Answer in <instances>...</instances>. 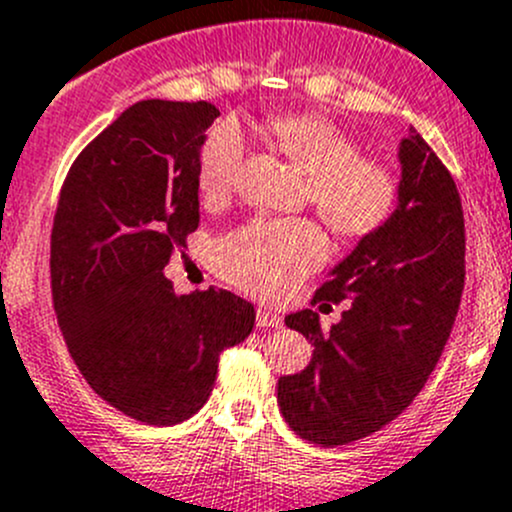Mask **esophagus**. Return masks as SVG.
<instances>
[{"label":"esophagus","mask_w":512,"mask_h":512,"mask_svg":"<svg viewBox=\"0 0 512 512\" xmlns=\"http://www.w3.org/2000/svg\"><path fill=\"white\" fill-rule=\"evenodd\" d=\"M257 327H282L280 312L270 310V307H257Z\"/></svg>","instance_id":"1"}]
</instances>
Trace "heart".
<instances>
[{
	"instance_id": "1",
	"label": "heart",
	"mask_w": 512,
	"mask_h": 512,
	"mask_svg": "<svg viewBox=\"0 0 512 512\" xmlns=\"http://www.w3.org/2000/svg\"><path fill=\"white\" fill-rule=\"evenodd\" d=\"M285 157L307 175L305 200L340 237L360 240L388 225L400 202L393 167L362 155L350 135L317 114H292L270 122ZM247 137L235 119H222L197 152V187L220 202L240 180ZM327 240L312 220H255L217 242V272L260 297H282L325 262Z\"/></svg>"
}]
</instances>
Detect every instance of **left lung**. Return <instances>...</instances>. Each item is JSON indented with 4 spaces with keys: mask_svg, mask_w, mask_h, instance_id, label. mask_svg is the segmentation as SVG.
Instances as JSON below:
<instances>
[{
    "mask_svg": "<svg viewBox=\"0 0 512 512\" xmlns=\"http://www.w3.org/2000/svg\"><path fill=\"white\" fill-rule=\"evenodd\" d=\"M400 205L390 222L315 292L350 307L322 330L317 312L285 317L315 345L310 365L277 380L282 418L302 440L335 448L398 418L438 365L465 285L458 187L415 130L400 142Z\"/></svg>",
    "mask_w": 512,
    "mask_h": 512,
    "instance_id": "8db88e82",
    "label": "left lung"
}]
</instances>
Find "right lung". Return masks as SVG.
<instances>
[{
  "mask_svg": "<svg viewBox=\"0 0 512 512\" xmlns=\"http://www.w3.org/2000/svg\"><path fill=\"white\" fill-rule=\"evenodd\" d=\"M220 109L145 99L77 155L52 225V300L89 388L145 425L207 403L222 350L255 327L227 290L175 295L162 275L200 225L197 152Z\"/></svg>",
  "mask_w": 512,
  "mask_h": 512,
  "instance_id": "obj_1",
  "label": "right lung"
}]
</instances>
